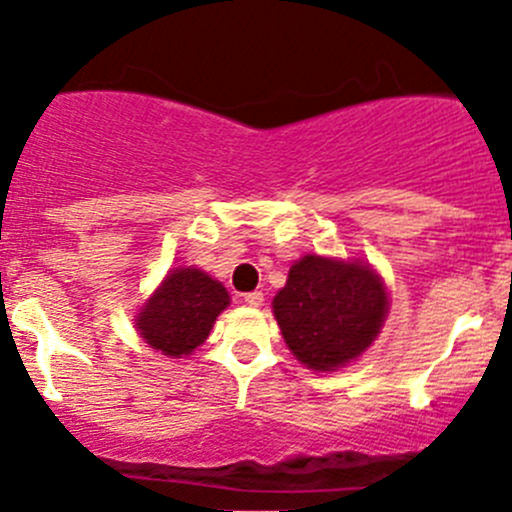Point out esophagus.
Segmentation results:
<instances>
[{
  "label": "esophagus",
  "instance_id": "1",
  "mask_svg": "<svg viewBox=\"0 0 512 512\" xmlns=\"http://www.w3.org/2000/svg\"><path fill=\"white\" fill-rule=\"evenodd\" d=\"M242 300H245L247 305H252V308H260V305L265 303V295H262L260 290H255V293H247Z\"/></svg>",
  "mask_w": 512,
  "mask_h": 512
}]
</instances>
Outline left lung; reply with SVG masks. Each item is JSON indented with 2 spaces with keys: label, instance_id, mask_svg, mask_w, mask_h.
<instances>
[{
  "label": "left lung",
  "instance_id": "1",
  "mask_svg": "<svg viewBox=\"0 0 512 512\" xmlns=\"http://www.w3.org/2000/svg\"><path fill=\"white\" fill-rule=\"evenodd\" d=\"M389 310L381 275L356 260L305 255L272 298L285 343L313 371L356 361L379 336Z\"/></svg>",
  "mask_w": 512,
  "mask_h": 512
}]
</instances>
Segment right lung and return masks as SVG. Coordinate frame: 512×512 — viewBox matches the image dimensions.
<instances>
[{
  "instance_id": "obj_1",
  "label": "right lung",
  "mask_w": 512,
  "mask_h": 512,
  "mask_svg": "<svg viewBox=\"0 0 512 512\" xmlns=\"http://www.w3.org/2000/svg\"><path fill=\"white\" fill-rule=\"evenodd\" d=\"M227 305L229 293L222 283L199 267H176L141 305L136 328L143 341L164 356H189L207 341Z\"/></svg>"
}]
</instances>
